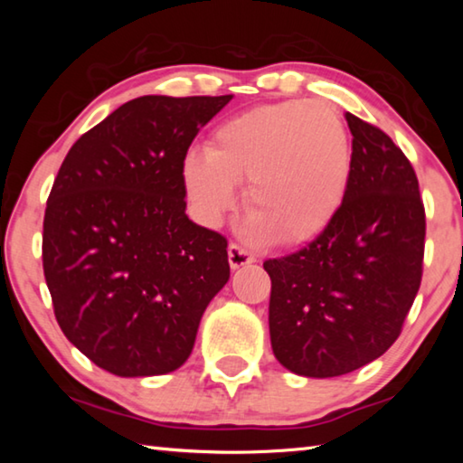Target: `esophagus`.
I'll return each mask as SVG.
<instances>
[{
	"instance_id": "obj_1",
	"label": "esophagus",
	"mask_w": 463,
	"mask_h": 463,
	"mask_svg": "<svg viewBox=\"0 0 463 463\" xmlns=\"http://www.w3.org/2000/svg\"><path fill=\"white\" fill-rule=\"evenodd\" d=\"M257 257L250 255L247 249H242L237 242H231L229 245V263H231V269H239L242 265H250L255 263Z\"/></svg>"
}]
</instances>
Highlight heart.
I'll use <instances>...</instances> for the list:
<instances>
[{
	"label": "heart",
	"mask_w": 463,
	"mask_h": 463,
	"mask_svg": "<svg viewBox=\"0 0 463 463\" xmlns=\"http://www.w3.org/2000/svg\"><path fill=\"white\" fill-rule=\"evenodd\" d=\"M184 187L210 226L234 208L247 182L245 232L300 245L323 232L343 206L351 179V138L325 101L289 99L247 109L214 132L208 153L192 151Z\"/></svg>",
	"instance_id": "b5f03b06"
}]
</instances>
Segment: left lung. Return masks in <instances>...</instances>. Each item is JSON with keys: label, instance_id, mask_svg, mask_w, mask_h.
I'll return each mask as SVG.
<instances>
[{"label": "left lung", "instance_id": "8db88e82", "mask_svg": "<svg viewBox=\"0 0 463 463\" xmlns=\"http://www.w3.org/2000/svg\"><path fill=\"white\" fill-rule=\"evenodd\" d=\"M345 120L354 153L341 210L308 247L263 263L273 355L304 378H335L386 354L422 276L414 169L386 132L349 112Z\"/></svg>", "mask_w": 463, "mask_h": 463}]
</instances>
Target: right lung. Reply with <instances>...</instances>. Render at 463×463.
I'll return each instance as SVG.
<instances>
[{
    "label": "right lung",
    "mask_w": 463,
    "mask_h": 463,
    "mask_svg": "<svg viewBox=\"0 0 463 463\" xmlns=\"http://www.w3.org/2000/svg\"><path fill=\"white\" fill-rule=\"evenodd\" d=\"M232 96H143L67 153L46 202L43 268L61 331L120 378L175 372L231 278L226 239L185 214L182 165Z\"/></svg>",
    "instance_id": "1"
}]
</instances>
